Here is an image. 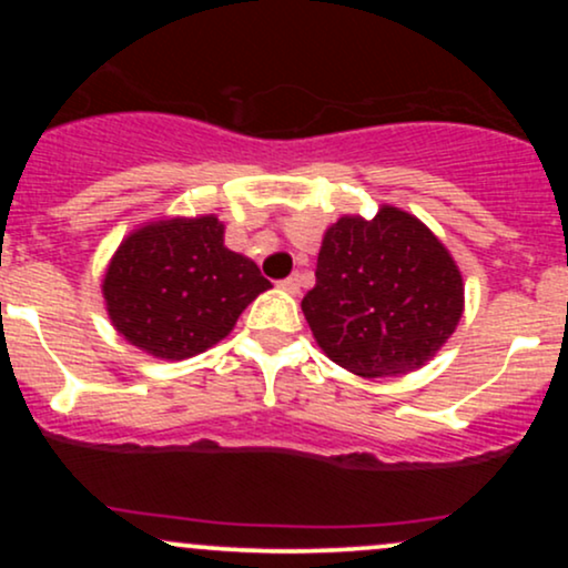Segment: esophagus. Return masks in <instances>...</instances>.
I'll return each mask as SVG.
<instances>
[{"mask_svg":"<svg viewBox=\"0 0 568 568\" xmlns=\"http://www.w3.org/2000/svg\"><path fill=\"white\" fill-rule=\"evenodd\" d=\"M280 288L288 293H298V288H302V277H298V272H293V275L280 280Z\"/></svg>","mask_w":568,"mask_h":568,"instance_id":"1","label":"esophagus"}]
</instances>
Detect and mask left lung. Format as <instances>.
<instances>
[{"label":"left lung","instance_id":"left-lung-1","mask_svg":"<svg viewBox=\"0 0 568 568\" xmlns=\"http://www.w3.org/2000/svg\"><path fill=\"white\" fill-rule=\"evenodd\" d=\"M462 275L422 221L384 205L338 219L323 237L315 288L302 298L325 355L366 379L408 374L454 334Z\"/></svg>","mask_w":568,"mask_h":568}]
</instances>
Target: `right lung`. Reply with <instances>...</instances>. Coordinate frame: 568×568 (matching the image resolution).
Segmentation results:
<instances>
[{"mask_svg": "<svg viewBox=\"0 0 568 568\" xmlns=\"http://www.w3.org/2000/svg\"><path fill=\"white\" fill-rule=\"evenodd\" d=\"M272 288L251 258L224 247L219 219L158 221L133 232L103 280L109 317L135 347L184 361L221 342Z\"/></svg>", "mask_w": 568, "mask_h": 568, "instance_id": "obj_1", "label": "right lung"}]
</instances>
